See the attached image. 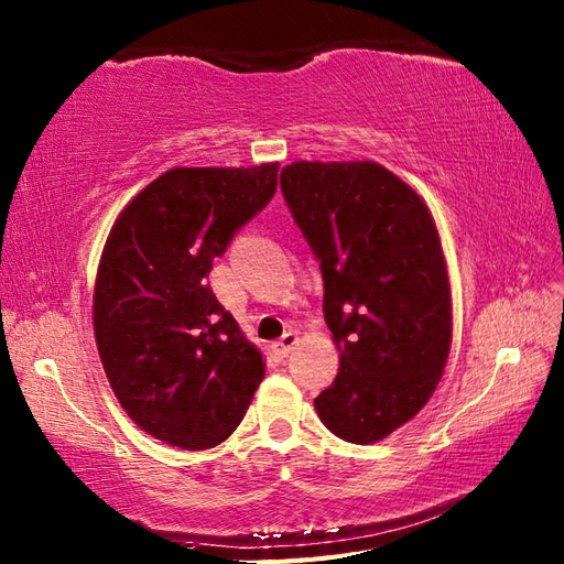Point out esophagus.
Wrapping results in <instances>:
<instances>
[{
	"mask_svg": "<svg viewBox=\"0 0 564 564\" xmlns=\"http://www.w3.org/2000/svg\"><path fill=\"white\" fill-rule=\"evenodd\" d=\"M295 346H297V334L295 332H288L271 348H273V352H276L279 358H288V352H291Z\"/></svg>",
	"mask_w": 564,
	"mask_h": 564,
	"instance_id": "esophagus-1",
	"label": "esophagus"
}]
</instances>
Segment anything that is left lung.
Masks as SVG:
<instances>
[{
    "mask_svg": "<svg viewBox=\"0 0 564 564\" xmlns=\"http://www.w3.org/2000/svg\"><path fill=\"white\" fill-rule=\"evenodd\" d=\"M281 192L317 257L324 319L341 350L314 399L352 444L384 440L423 409L452 344V295L427 206L377 163H293Z\"/></svg>",
    "mask_w": 564,
    "mask_h": 564,
    "instance_id": "8db88e82",
    "label": "left lung"
}]
</instances>
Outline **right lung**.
Instances as JSON below:
<instances>
[{"instance_id":"right-lung-1","label":"right lung","mask_w":564,"mask_h":564,"mask_svg":"<svg viewBox=\"0 0 564 564\" xmlns=\"http://www.w3.org/2000/svg\"><path fill=\"white\" fill-rule=\"evenodd\" d=\"M276 177L279 163L167 170L105 242L94 297L102 368L127 415L173 447H216L264 379L208 273L276 194Z\"/></svg>"}]
</instances>
